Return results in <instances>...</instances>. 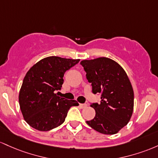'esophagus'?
<instances>
[{"label":"esophagus","instance_id":"esophagus-1","mask_svg":"<svg viewBox=\"0 0 158 158\" xmlns=\"http://www.w3.org/2000/svg\"><path fill=\"white\" fill-rule=\"evenodd\" d=\"M80 107L81 108H86L87 107V104H80Z\"/></svg>","mask_w":158,"mask_h":158}]
</instances>
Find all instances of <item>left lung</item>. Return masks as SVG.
<instances>
[{
  "instance_id": "obj_1",
  "label": "left lung",
  "mask_w": 158,
  "mask_h": 158,
  "mask_svg": "<svg viewBox=\"0 0 158 158\" xmlns=\"http://www.w3.org/2000/svg\"><path fill=\"white\" fill-rule=\"evenodd\" d=\"M94 94H101L100 104L91 107L95 116L86 123L96 131L115 134L128 123L134 110V90L126 72L114 60L107 57L81 62Z\"/></svg>"
}]
</instances>
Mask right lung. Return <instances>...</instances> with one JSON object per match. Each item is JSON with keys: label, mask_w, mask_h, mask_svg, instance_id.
Returning <instances> with one entry per match:
<instances>
[{"label": "right lung", "mask_w": 158, "mask_h": 158, "mask_svg": "<svg viewBox=\"0 0 158 158\" xmlns=\"http://www.w3.org/2000/svg\"><path fill=\"white\" fill-rule=\"evenodd\" d=\"M79 61L48 56L27 72L19 101L23 117L28 125L40 131H50L64 122L71 107L79 105L77 101L67 100L55 93L61 89L65 72Z\"/></svg>", "instance_id": "add662e5"}]
</instances>
